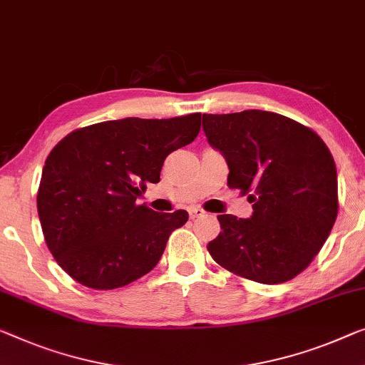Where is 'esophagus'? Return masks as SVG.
Listing matches in <instances>:
<instances>
[{
  "mask_svg": "<svg viewBox=\"0 0 365 365\" xmlns=\"http://www.w3.org/2000/svg\"><path fill=\"white\" fill-rule=\"evenodd\" d=\"M188 215H190V217H192V220H195V217L205 216V210H201V208H198V206H195V208L188 210Z\"/></svg>",
  "mask_w": 365,
  "mask_h": 365,
  "instance_id": "1",
  "label": "esophagus"
}]
</instances>
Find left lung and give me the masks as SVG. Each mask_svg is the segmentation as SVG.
I'll return each instance as SVG.
<instances>
[{
  "instance_id": "obj_1",
  "label": "left lung",
  "mask_w": 365,
  "mask_h": 365,
  "mask_svg": "<svg viewBox=\"0 0 365 365\" xmlns=\"http://www.w3.org/2000/svg\"><path fill=\"white\" fill-rule=\"evenodd\" d=\"M208 143L230 167L227 187L249 195V220L220 215L208 246L217 264L259 284L292 280L312 264L338 216V173L328 145L282 114H203Z\"/></svg>"
}]
</instances>
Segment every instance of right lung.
Here are the masks:
<instances>
[{"instance_id": "obj_1", "label": "right lung", "mask_w": 365, "mask_h": 365, "mask_svg": "<svg viewBox=\"0 0 365 365\" xmlns=\"http://www.w3.org/2000/svg\"><path fill=\"white\" fill-rule=\"evenodd\" d=\"M200 113L126 118L75 129L42 168L37 211L48 251L78 284L113 290L149 274L185 210L157 213L135 200L160 180L165 157L193 143Z\"/></svg>"}]
</instances>
